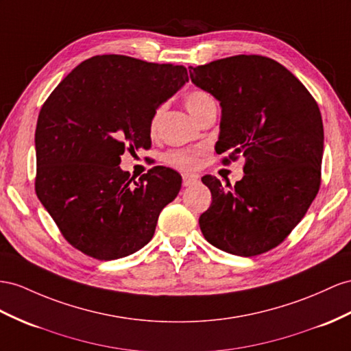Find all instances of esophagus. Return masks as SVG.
I'll use <instances>...</instances> for the list:
<instances>
[{"mask_svg": "<svg viewBox=\"0 0 351 351\" xmlns=\"http://www.w3.org/2000/svg\"><path fill=\"white\" fill-rule=\"evenodd\" d=\"M197 181H199V178H197L195 175H190V173L182 175V184H184V186H191Z\"/></svg>", "mask_w": 351, "mask_h": 351, "instance_id": "1", "label": "esophagus"}]
</instances>
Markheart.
<instances>
[{
	"label": "heart",
	"instance_id": "obj_1",
	"mask_svg": "<svg viewBox=\"0 0 351 351\" xmlns=\"http://www.w3.org/2000/svg\"><path fill=\"white\" fill-rule=\"evenodd\" d=\"M212 105H215L213 97L210 93L204 92V90L195 88V90H191V92H188L185 96L186 110L194 117L195 120H199V117ZM158 117H160V111H157L154 115H152V120H151V130L152 132L157 129ZM165 161L167 165L178 167V169H193L197 165V152L172 149V151L166 152Z\"/></svg>",
	"mask_w": 351,
	"mask_h": 351
}]
</instances>
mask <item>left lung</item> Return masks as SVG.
I'll list each match as a JSON object with an SVG mask.
<instances>
[{
    "instance_id": "8db88e82",
    "label": "left lung",
    "mask_w": 351,
    "mask_h": 351,
    "mask_svg": "<svg viewBox=\"0 0 351 351\" xmlns=\"http://www.w3.org/2000/svg\"><path fill=\"white\" fill-rule=\"evenodd\" d=\"M191 82L222 108L218 154L223 165L246 158L234 186L206 175L212 204L200 215L210 245L255 256L280 245L320 188L323 123L317 102L291 71L259 55L190 66Z\"/></svg>"
}]
</instances>
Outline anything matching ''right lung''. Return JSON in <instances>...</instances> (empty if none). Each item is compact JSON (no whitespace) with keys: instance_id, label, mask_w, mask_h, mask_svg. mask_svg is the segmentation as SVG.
<instances>
[{"instance_id":"right-lung-1","label":"right lung","mask_w":351,"mask_h":351,"mask_svg":"<svg viewBox=\"0 0 351 351\" xmlns=\"http://www.w3.org/2000/svg\"><path fill=\"white\" fill-rule=\"evenodd\" d=\"M186 82L182 65L102 55L82 62L44 102L35 193L80 252L110 261L154 236L182 178L156 166L134 181L120 169V156L151 147L152 115Z\"/></svg>"}]
</instances>
